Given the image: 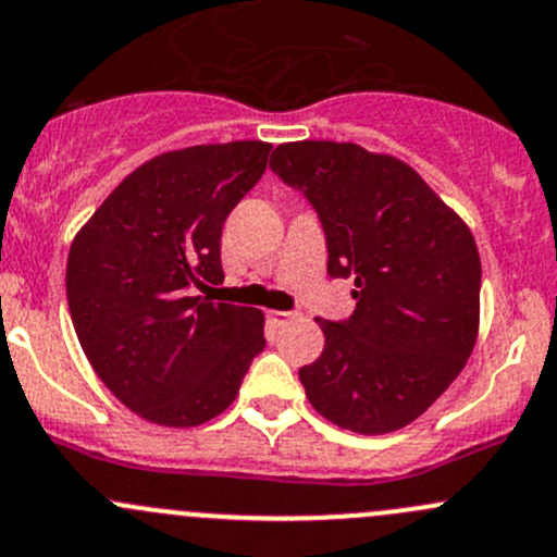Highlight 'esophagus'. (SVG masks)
<instances>
[{"label": "esophagus", "instance_id": "obj_1", "mask_svg": "<svg viewBox=\"0 0 557 557\" xmlns=\"http://www.w3.org/2000/svg\"><path fill=\"white\" fill-rule=\"evenodd\" d=\"M268 317H271V321L276 326H284V324H289V321H295L297 313L295 311H271Z\"/></svg>", "mask_w": 557, "mask_h": 557}]
</instances>
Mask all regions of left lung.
<instances>
[{
  "instance_id": "left-lung-1",
  "label": "left lung",
  "mask_w": 557,
  "mask_h": 557,
  "mask_svg": "<svg viewBox=\"0 0 557 557\" xmlns=\"http://www.w3.org/2000/svg\"><path fill=\"white\" fill-rule=\"evenodd\" d=\"M326 238V273L354 278L357 308L321 321L324 351L300 367L308 403L357 434L397 432L437 403L478 341L480 255L461 216L392 154L292 141L271 154Z\"/></svg>"
}]
</instances>
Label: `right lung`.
I'll return each mask as SVG.
<instances>
[{"label":"right lung","mask_w":557,"mask_h":557,"mask_svg":"<svg viewBox=\"0 0 557 557\" xmlns=\"http://www.w3.org/2000/svg\"><path fill=\"white\" fill-rule=\"evenodd\" d=\"M268 141L163 152L125 176L69 249L66 300L85 357L128 410L198 426L236 399L265 348L257 308L209 302L227 214L265 174Z\"/></svg>","instance_id":"1"}]
</instances>
